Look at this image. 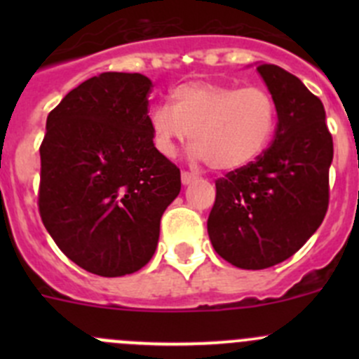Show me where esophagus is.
Returning a JSON list of instances; mask_svg holds the SVG:
<instances>
[{
  "label": "esophagus",
  "instance_id": "obj_1",
  "mask_svg": "<svg viewBox=\"0 0 359 359\" xmlns=\"http://www.w3.org/2000/svg\"><path fill=\"white\" fill-rule=\"evenodd\" d=\"M198 177L194 175V173H191V172H182V184L184 186H187V184H191L193 182V180H196Z\"/></svg>",
  "mask_w": 359,
  "mask_h": 359
}]
</instances>
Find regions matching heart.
<instances>
[{
    "label": "heart",
    "mask_w": 359,
    "mask_h": 359,
    "mask_svg": "<svg viewBox=\"0 0 359 359\" xmlns=\"http://www.w3.org/2000/svg\"><path fill=\"white\" fill-rule=\"evenodd\" d=\"M154 146L173 158L191 137L193 156L213 170L234 172L252 165L273 140L278 107L264 86L238 88L212 81H191L170 93V109L149 116Z\"/></svg>",
    "instance_id": "1"
}]
</instances>
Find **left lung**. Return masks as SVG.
I'll use <instances>...</instances> for the list:
<instances>
[{
	"label": "left lung",
	"mask_w": 359,
	"mask_h": 359,
	"mask_svg": "<svg viewBox=\"0 0 359 359\" xmlns=\"http://www.w3.org/2000/svg\"><path fill=\"white\" fill-rule=\"evenodd\" d=\"M278 107L271 146L252 165L215 180L208 236L241 269H266L292 257L316 233L328 210L334 140L325 107L297 76L260 64Z\"/></svg>",
	"instance_id": "obj_1"
}]
</instances>
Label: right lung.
<instances>
[{"label":"right lung","mask_w":359,"mask_h":359,"mask_svg":"<svg viewBox=\"0 0 359 359\" xmlns=\"http://www.w3.org/2000/svg\"><path fill=\"white\" fill-rule=\"evenodd\" d=\"M151 86L139 72H102L46 118L39 215L66 257L99 276L149 262L163 212L180 193V170L153 142Z\"/></svg>","instance_id":"right-lung-1"}]
</instances>
